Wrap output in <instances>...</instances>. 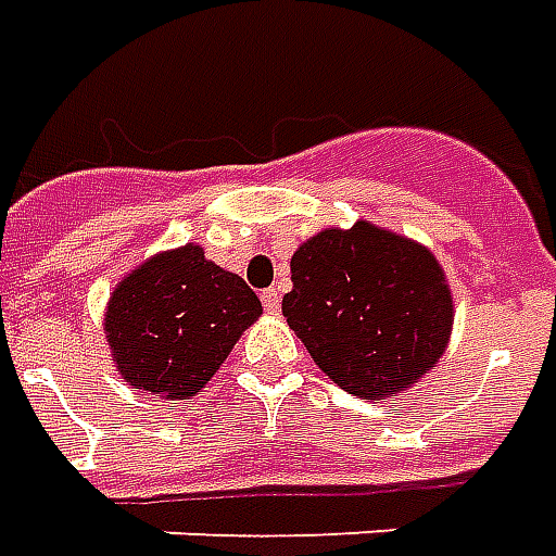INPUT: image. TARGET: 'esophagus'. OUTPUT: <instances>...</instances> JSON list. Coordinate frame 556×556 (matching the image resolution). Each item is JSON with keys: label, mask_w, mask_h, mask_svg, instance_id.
Masks as SVG:
<instances>
[{"label": "esophagus", "mask_w": 556, "mask_h": 556, "mask_svg": "<svg viewBox=\"0 0 556 556\" xmlns=\"http://www.w3.org/2000/svg\"><path fill=\"white\" fill-rule=\"evenodd\" d=\"M260 302H263V308L269 311V314H275V311L281 308V293H278L275 287H269V290L260 293Z\"/></svg>", "instance_id": "obj_1"}]
</instances>
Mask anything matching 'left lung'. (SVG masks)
<instances>
[{"label":"left lung","mask_w":556,"mask_h":556,"mask_svg":"<svg viewBox=\"0 0 556 556\" xmlns=\"http://www.w3.org/2000/svg\"><path fill=\"white\" fill-rule=\"evenodd\" d=\"M287 326L350 395L383 401L428 374L452 334V293L419 242L356 222L320 230L290 260Z\"/></svg>","instance_id":"obj_1"}]
</instances>
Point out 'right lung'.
I'll list each match as a JSON object with an SVG mask.
<instances>
[{
    "label": "right lung",
    "instance_id": "obj_1",
    "mask_svg": "<svg viewBox=\"0 0 556 556\" xmlns=\"http://www.w3.org/2000/svg\"><path fill=\"white\" fill-rule=\"evenodd\" d=\"M260 314L257 293L188 242L122 278L108 302L104 334L131 389L185 401L212 380Z\"/></svg>",
    "mask_w": 556,
    "mask_h": 556
}]
</instances>
